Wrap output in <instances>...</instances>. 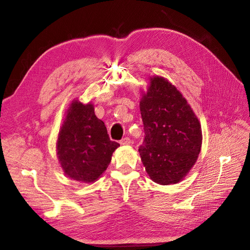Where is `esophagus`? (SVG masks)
<instances>
[{
  "label": "esophagus",
  "instance_id": "1",
  "mask_svg": "<svg viewBox=\"0 0 250 250\" xmlns=\"http://www.w3.org/2000/svg\"><path fill=\"white\" fill-rule=\"evenodd\" d=\"M120 144H121V145H123V146H125V145H130L131 141H130L129 138H124V139L121 140Z\"/></svg>",
  "mask_w": 250,
  "mask_h": 250
}]
</instances>
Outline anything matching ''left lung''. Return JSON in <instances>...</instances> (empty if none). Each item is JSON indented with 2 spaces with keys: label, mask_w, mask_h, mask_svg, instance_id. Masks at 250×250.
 Listing matches in <instances>:
<instances>
[{
  "label": "left lung",
  "mask_w": 250,
  "mask_h": 250,
  "mask_svg": "<svg viewBox=\"0 0 250 250\" xmlns=\"http://www.w3.org/2000/svg\"><path fill=\"white\" fill-rule=\"evenodd\" d=\"M140 109L145 139L139 152L148 175L164 186L179 183L200 153L197 117L179 90L160 76L150 78Z\"/></svg>",
  "instance_id": "obj_1"
}]
</instances>
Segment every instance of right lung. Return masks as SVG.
Segmentation results:
<instances>
[{"label": "right lung", "instance_id": "1", "mask_svg": "<svg viewBox=\"0 0 250 250\" xmlns=\"http://www.w3.org/2000/svg\"><path fill=\"white\" fill-rule=\"evenodd\" d=\"M119 146V143L110 141L92 103L72 101L56 144L58 161L67 177L94 183L107 169L113 151Z\"/></svg>", "mask_w": 250, "mask_h": 250}]
</instances>
